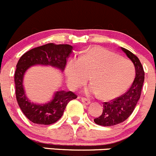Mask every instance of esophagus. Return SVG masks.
<instances>
[{
  "label": "esophagus",
  "instance_id": "1",
  "mask_svg": "<svg viewBox=\"0 0 156 156\" xmlns=\"http://www.w3.org/2000/svg\"><path fill=\"white\" fill-rule=\"evenodd\" d=\"M80 99H81L82 102H83V104L89 105V103H90V100H89V98H84V97H80Z\"/></svg>",
  "mask_w": 156,
  "mask_h": 156
}]
</instances>
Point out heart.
Segmentation results:
<instances>
[{
	"mask_svg": "<svg viewBox=\"0 0 156 156\" xmlns=\"http://www.w3.org/2000/svg\"><path fill=\"white\" fill-rule=\"evenodd\" d=\"M65 75L69 87L75 89L90 77L92 84L86 89L87 94H99L109 100L127 90L133 82V64L117 54L101 47L86 50L80 58H72L67 64Z\"/></svg>",
	"mask_w": 156,
	"mask_h": 156,
	"instance_id": "1",
	"label": "heart"
}]
</instances>
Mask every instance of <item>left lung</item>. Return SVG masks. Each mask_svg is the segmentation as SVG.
<instances>
[{"label":"left lung","mask_w":156,"mask_h":156,"mask_svg":"<svg viewBox=\"0 0 156 156\" xmlns=\"http://www.w3.org/2000/svg\"><path fill=\"white\" fill-rule=\"evenodd\" d=\"M121 50L127 55L134 64L136 76L130 88L120 97L103 103V112L98 118L94 119L98 125L111 127L124 122L133 112L141 95L145 73L139 58L124 48Z\"/></svg>","instance_id":"left-lung-1"}]
</instances>
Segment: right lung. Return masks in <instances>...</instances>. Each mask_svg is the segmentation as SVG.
Wrapping results in <instances>:
<instances>
[{
    "instance_id": "obj_1",
    "label": "right lung",
    "mask_w": 156,
    "mask_h": 156,
    "mask_svg": "<svg viewBox=\"0 0 156 156\" xmlns=\"http://www.w3.org/2000/svg\"><path fill=\"white\" fill-rule=\"evenodd\" d=\"M70 44H56L48 43L35 48L26 52L18 61L14 74L16 97L23 113L30 121L37 124H48L57 122L64 114L66 106L77 95L71 91L61 90L55 93L53 99L45 104L31 102L24 90L23 76L26 71L34 65L51 66L64 71L67 58L72 52Z\"/></svg>"
}]
</instances>
